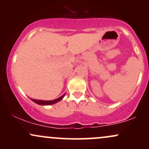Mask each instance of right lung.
I'll list each match as a JSON object with an SVG mask.
<instances>
[{"label": "right lung", "instance_id": "add662e5", "mask_svg": "<svg viewBox=\"0 0 149 149\" xmlns=\"http://www.w3.org/2000/svg\"><path fill=\"white\" fill-rule=\"evenodd\" d=\"M65 95V94L62 95V96L59 97V98L56 99V100H50V101H44V100H32L33 102H35V103H36L38 104H39V105H51V104H55L57 103V102H59V101L63 99V97Z\"/></svg>", "mask_w": 149, "mask_h": 149}]
</instances>
